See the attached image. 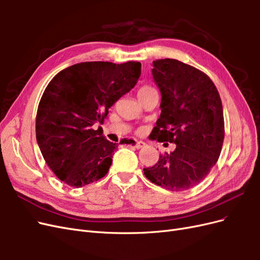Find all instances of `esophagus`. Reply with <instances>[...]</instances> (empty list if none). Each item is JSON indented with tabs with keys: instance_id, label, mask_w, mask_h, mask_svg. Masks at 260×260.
Wrapping results in <instances>:
<instances>
[{
	"instance_id": "34e87169",
	"label": "esophagus",
	"mask_w": 260,
	"mask_h": 260,
	"mask_svg": "<svg viewBox=\"0 0 260 260\" xmlns=\"http://www.w3.org/2000/svg\"><path fill=\"white\" fill-rule=\"evenodd\" d=\"M146 146V144L144 143V142H142V141H138V142L136 143V147L139 149V148H143V147H145Z\"/></svg>"
}]
</instances>
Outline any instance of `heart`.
Here are the masks:
<instances>
[{"instance_id":"heart-1","label":"heart","mask_w":260,"mask_h":260,"mask_svg":"<svg viewBox=\"0 0 260 260\" xmlns=\"http://www.w3.org/2000/svg\"><path fill=\"white\" fill-rule=\"evenodd\" d=\"M154 91H155V89H154V88H152V86H149V85H144V86H142V88H141V89L139 90V92H138V96H139V98H141V96H144V95H146V94L151 93V92H154Z\"/></svg>"}]
</instances>
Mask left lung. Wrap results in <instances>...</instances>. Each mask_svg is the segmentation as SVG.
<instances>
[{"instance_id": "obj_1", "label": "left lung", "mask_w": 260, "mask_h": 260, "mask_svg": "<svg viewBox=\"0 0 260 260\" xmlns=\"http://www.w3.org/2000/svg\"><path fill=\"white\" fill-rule=\"evenodd\" d=\"M153 66L161 113L151 135L158 142L175 143L176 148L143 171L152 183L185 191L206 178L221 153V99L210 78L198 68L171 58L156 59Z\"/></svg>"}]
</instances>
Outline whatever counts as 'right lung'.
<instances>
[{"label":"right lung","instance_id":"add662e5","mask_svg":"<svg viewBox=\"0 0 260 260\" xmlns=\"http://www.w3.org/2000/svg\"><path fill=\"white\" fill-rule=\"evenodd\" d=\"M140 76V61H85L50 81L38 106L36 136L45 162L62 182L82 187L105 177L118 146L93 125L103 124L108 109Z\"/></svg>","mask_w":260,"mask_h":260}]
</instances>
